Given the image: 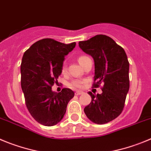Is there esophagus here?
Here are the masks:
<instances>
[{
    "label": "esophagus",
    "mask_w": 151,
    "mask_h": 151,
    "mask_svg": "<svg viewBox=\"0 0 151 151\" xmlns=\"http://www.w3.org/2000/svg\"><path fill=\"white\" fill-rule=\"evenodd\" d=\"M82 94H83V92H82V91H77V92H75V95H77V96Z\"/></svg>",
    "instance_id": "esophagus-1"
}]
</instances>
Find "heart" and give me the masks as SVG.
<instances>
[{"instance_id":"1","label":"heart","mask_w":151,"mask_h":151,"mask_svg":"<svg viewBox=\"0 0 151 151\" xmlns=\"http://www.w3.org/2000/svg\"><path fill=\"white\" fill-rule=\"evenodd\" d=\"M86 58H88V57L86 56V55H81V56L79 57L77 60H78L79 63L82 65L83 62V61ZM66 71H67V66H66L65 64H63L62 66V74H65ZM83 83V81H81V80H74V81H72L69 83V86L71 88H74V89H78V88H82Z\"/></svg>"}]
</instances>
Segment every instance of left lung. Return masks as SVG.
Listing matches in <instances>:
<instances>
[{
    "label": "left lung",
    "mask_w": 151,
    "mask_h": 151,
    "mask_svg": "<svg viewBox=\"0 0 151 151\" xmlns=\"http://www.w3.org/2000/svg\"><path fill=\"white\" fill-rule=\"evenodd\" d=\"M79 47L94 60L93 87L103 85L101 94L94 96L89 92L92 101L84 112L96 124L112 121L123 111L129 89V63L126 52L112 38L103 35L79 42Z\"/></svg>",
    "instance_id": "left-lung-1"
}]
</instances>
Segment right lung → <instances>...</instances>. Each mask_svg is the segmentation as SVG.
I'll return each instance as SVG.
<instances>
[{"instance_id": "right-lung-1", "label": "right lung", "mask_w": 151, "mask_h": 151, "mask_svg": "<svg viewBox=\"0 0 151 151\" xmlns=\"http://www.w3.org/2000/svg\"><path fill=\"white\" fill-rule=\"evenodd\" d=\"M75 46V42L65 44L45 38L34 43L23 55L21 86L25 104L34 119L43 126L59 123L74 96L71 89L65 88L57 93L52 86L62 74L65 56Z\"/></svg>"}]
</instances>
